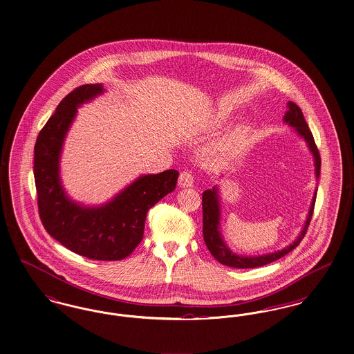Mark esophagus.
Here are the masks:
<instances>
[{
    "label": "esophagus",
    "instance_id": "esophagus-1",
    "mask_svg": "<svg viewBox=\"0 0 354 354\" xmlns=\"http://www.w3.org/2000/svg\"><path fill=\"white\" fill-rule=\"evenodd\" d=\"M178 185L181 187H190V186H193L194 185V176L190 171H187V170L181 171V174L178 177Z\"/></svg>",
    "mask_w": 354,
    "mask_h": 354
}]
</instances>
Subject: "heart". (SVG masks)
Masks as SVG:
<instances>
[{
  "instance_id": "b5f03b06",
  "label": "heart",
  "mask_w": 354,
  "mask_h": 354,
  "mask_svg": "<svg viewBox=\"0 0 354 354\" xmlns=\"http://www.w3.org/2000/svg\"><path fill=\"white\" fill-rule=\"evenodd\" d=\"M229 119V113L226 112H221L219 116H218V123H225L226 120ZM242 135V129L238 128L235 131H232L230 135H227L226 138H222L221 141H218L216 144H214L209 153H207V160L210 162H218V161H222L225 157H227V154L230 153L231 149L234 148L235 142L238 141V138H241Z\"/></svg>"
}]
</instances>
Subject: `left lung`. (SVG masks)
I'll return each mask as SVG.
<instances>
[{
    "mask_svg": "<svg viewBox=\"0 0 354 354\" xmlns=\"http://www.w3.org/2000/svg\"><path fill=\"white\" fill-rule=\"evenodd\" d=\"M284 122L290 124L291 127H295L296 131L299 132V135L307 141L308 147H309L310 152L313 153V157H315L316 177L319 178L320 168H322V158H320L317 145L315 142V138H313L310 129L308 128V124L306 119H304V116H303L301 109L292 102H288V104H287V112L284 115ZM316 194L317 193H315V197L312 200L306 226H304L301 234L299 235V238L293 242L292 245L283 248L281 251H277V252H272V254H268V255L252 257V258L250 257L248 258V257L235 255L223 243L221 232L218 230V226H219V201H218L216 189L213 187L212 190H205L203 194H202V214H203V239H205L206 247L209 248L210 254L221 264H225L227 267H234V268H255V267H261V266H266L268 263L277 261V259L283 258L284 255H287L288 252H291L293 248L299 246L300 242L303 241V238L306 236L308 226H309L310 219L313 216Z\"/></svg>",
    "mask_w": 354,
    "mask_h": 354,
    "instance_id": "left-lung-1",
    "label": "left lung"
}]
</instances>
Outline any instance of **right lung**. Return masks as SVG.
I'll return each mask as SVG.
<instances>
[{
    "mask_svg": "<svg viewBox=\"0 0 354 354\" xmlns=\"http://www.w3.org/2000/svg\"><path fill=\"white\" fill-rule=\"evenodd\" d=\"M100 93V84L77 87L41 129L34 147L37 203L45 230L66 248L93 261H122L141 242L148 210L174 190L178 171L142 176L102 207L86 209L64 196L58 176L63 138L77 106Z\"/></svg>",
    "mask_w": 354,
    "mask_h": 354,
    "instance_id": "1",
    "label": "right lung"
}]
</instances>
